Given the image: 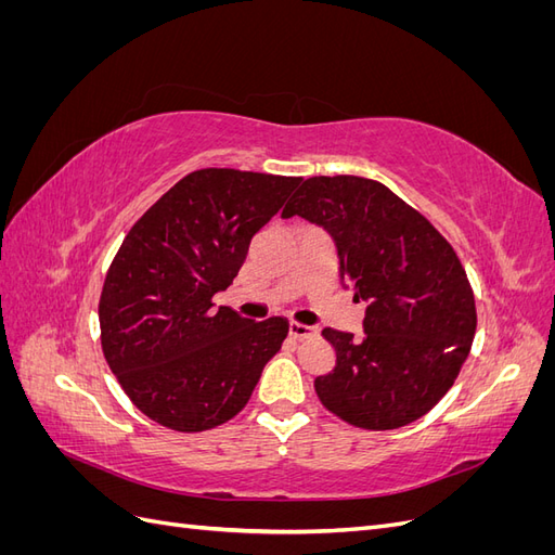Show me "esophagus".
<instances>
[{"instance_id":"esophagus-1","label":"esophagus","mask_w":555,"mask_h":555,"mask_svg":"<svg viewBox=\"0 0 555 555\" xmlns=\"http://www.w3.org/2000/svg\"><path fill=\"white\" fill-rule=\"evenodd\" d=\"M289 335L296 340H306V338L317 335V328L308 326V324H300V322H289Z\"/></svg>"}]
</instances>
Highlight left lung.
Instances as JSON below:
<instances>
[{
	"label": "left lung",
	"instance_id": "1",
	"mask_svg": "<svg viewBox=\"0 0 555 555\" xmlns=\"http://www.w3.org/2000/svg\"><path fill=\"white\" fill-rule=\"evenodd\" d=\"M304 217L335 243L340 280L365 300L363 335L324 328L335 367L314 379L322 405L365 430L408 426L459 377L477 328L456 251L422 212L377 180L314 176L282 217Z\"/></svg>",
	"mask_w": 555,
	"mask_h": 555
}]
</instances>
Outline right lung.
Masks as SVG:
<instances>
[{
  "mask_svg": "<svg viewBox=\"0 0 555 555\" xmlns=\"http://www.w3.org/2000/svg\"><path fill=\"white\" fill-rule=\"evenodd\" d=\"M300 178L201 169L129 229L108 268L99 326L113 375L145 416L198 433L236 416L289 322H251L212 296L238 275L249 241Z\"/></svg>",
  "mask_w": 555,
  "mask_h": 555,
  "instance_id": "add662e5",
  "label": "right lung"
}]
</instances>
